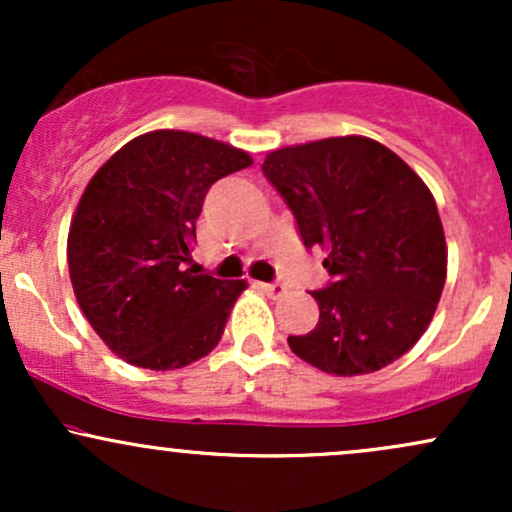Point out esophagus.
I'll list each match as a JSON object with an SVG mask.
<instances>
[{
	"label": "esophagus",
	"instance_id": "34e87169",
	"mask_svg": "<svg viewBox=\"0 0 512 512\" xmlns=\"http://www.w3.org/2000/svg\"><path fill=\"white\" fill-rule=\"evenodd\" d=\"M260 289L267 293L269 298H274V301H279V298L286 296V286L284 284H257Z\"/></svg>",
	"mask_w": 512,
	"mask_h": 512
}]
</instances>
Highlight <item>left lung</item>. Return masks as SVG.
I'll list each match as a JSON object with an SVG mask.
<instances>
[{"label": "left lung", "instance_id": "obj_1", "mask_svg": "<svg viewBox=\"0 0 512 512\" xmlns=\"http://www.w3.org/2000/svg\"><path fill=\"white\" fill-rule=\"evenodd\" d=\"M264 175L298 223L305 248L332 276L313 291L320 320L291 351L332 375H366L421 339L448 274L436 199L375 139L330 137L269 151Z\"/></svg>", "mask_w": 512, "mask_h": 512}]
</instances>
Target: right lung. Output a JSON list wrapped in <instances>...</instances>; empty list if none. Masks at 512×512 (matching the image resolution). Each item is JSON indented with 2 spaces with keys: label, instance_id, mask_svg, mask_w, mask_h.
Segmentation results:
<instances>
[{
  "label": "right lung",
  "instance_id": "1",
  "mask_svg": "<svg viewBox=\"0 0 512 512\" xmlns=\"http://www.w3.org/2000/svg\"><path fill=\"white\" fill-rule=\"evenodd\" d=\"M252 166L248 151L182 129H156L115 151L72 216L74 296L105 346L132 366L175 370L221 342L248 281L185 269L216 180Z\"/></svg>",
  "mask_w": 512,
  "mask_h": 512
}]
</instances>
